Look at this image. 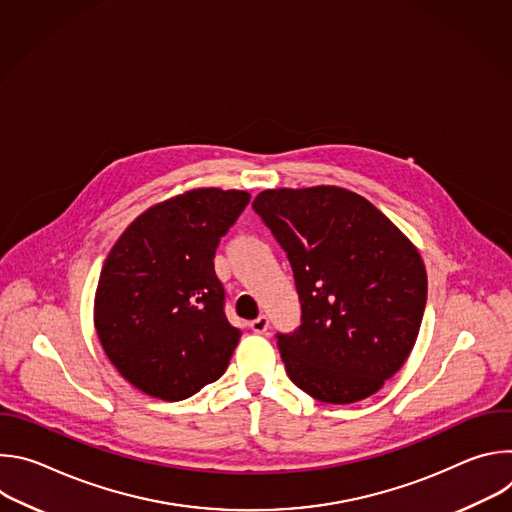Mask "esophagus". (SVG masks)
<instances>
[{"mask_svg":"<svg viewBox=\"0 0 512 512\" xmlns=\"http://www.w3.org/2000/svg\"><path fill=\"white\" fill-rule=\"evenodd\" d=\"M267 328H269V318L267 316H259L251 322V330L257 332V334H265Z\"/></svg>","mask_w":512,"mask_h":512,"instance_id":"esophagus-1","label":"esophagus"}]
</instances>
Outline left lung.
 <instances>
[{
  "label": "left lung",
  "mask_w": 512,
  "mask_h": 512,
  "mask_svg": "<svg viewBox=\"0 0 512 512\" xmlns=\"http://www.w3.org/2000/svg\"><path fill=\"white\" fill-rule=\"evenodd\" d=\"M255 212L294 269L302 324L277 334L287 377L322 403L375 395L419 334L427 273L417 247L360 194L263 190Z\"/></svg>",
  "instance_id": "1"
}]
</instances>
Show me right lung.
I'll return each instance as SVG.
<instances>
[{"mask_svg": "<svg viewBox=\"0 0 512 512\" xmlns=\"http://www.w3.org/2000/svg\"><path fill=\"white\" fill-rule=\"evenodd\" d=\"M249 198L221 188L172 196L141 212L109 251L95 328L113 367L141 393L182 401L227 371L241 330L225 316L214 253Z\"/></svg>", "mask_w": 512, "mask_h": 512, "instance_id": "1", "label": "right lung"}]
</instances>
